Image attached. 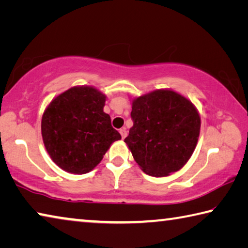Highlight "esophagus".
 Listing matches in <instances>:
<instances>
[{
	"mask_svg": "<svg viewBox=\"0 0 248 248\" xmlns=\"http://www.w3.org/2000/svg\"><path fill=\"white\" fill-rule=\"evenodd\" d=\"M119 132H120L121 138H123V139H124V138L127 137V130H125V128H121V129L119 130Z\"/></svg>",
	"mask_w": 248,
	"mask_h": 248,
	"instance_id": "1",
	"label": "esophagus"
}]
</instances>
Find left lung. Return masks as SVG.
<instances>
[{
    "label": "left lung",
    "mask_w": 248,
    "mask_h": 248,
    "mask_svg": "<svg viewBox=\"0 0 248 248\" xmlns=\"http://www.w3.org/2000/svg\"><path fill=\"white\" fill-rule=\"evenodd\" d=\"M131 119L133 127L124 142L144 173L167 176L190 158L198 142L200 117L184 96L158 90L138 97Z\"/></svg>",
    "instance_id": "8db88e82"
}]
</instances>
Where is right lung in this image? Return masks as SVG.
I'll return each instance as SVG.
<instances>
[{
    "instance_id": "obj_1",
    "label": "right lung",
    "mask_w": 248,
    "mask_h": 248,
    "mask_svg": "<svg viewBox=\"0 0 248 248\" xmlns=\"http://www.w3.org/2000/svg\"><path fill=\"white\" fill-rule=\"evenodd\" d=\"M104 106L105 95L90 86L72 87L49 104L41 134L50 157L62 170L87 173L102 161L112 142L121 139Z\"/></svg>"
}]
</instances>
